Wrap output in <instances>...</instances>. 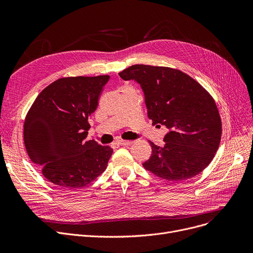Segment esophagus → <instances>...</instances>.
I'll return each instance as SVG.
<instances>
[{
	"instance_id": "34e87169",
	"label": "esophagus",
	"mask_w": 253,
	"mask_h": 253,
	"mask_svg": "<svg viewBox=\"0 0 253 253\" xmlns=\"http://www.w3.org/2000/svg\"><path fill=\"white\" fill-rule=\"evenodd\" d=\"M118 143L120 144V145H131L132 143H133V141H131V140H119L118 141Z\"/></svg>"
}]
</instances>
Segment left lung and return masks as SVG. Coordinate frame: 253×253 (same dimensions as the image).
Listing matches in <instances>:
<instances>
[{
	"label": "left lung",
	"instance_id": "left-lung-1",
	"mask_svg": "<svg viewBox=\"0 0 253 253\" xmlns=\"http://www.w3.org/2000/svg\"><path fill=\"white\" fill-rule=\"evenodd\" d=\"M119 76L140 85L149 119L154 125L168 128L164 147L150 141L152 156L143 167L172 181L202 172L213 159L221 137V120L209 93L189 75L165 66L134 64Z\"/></svg>",
	"mask_w": 253,
	"mask_h": 253
}]
</instances>
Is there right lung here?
<instances>
[{
  "label": "right lung",
  "instance_id": "1",
  "mask_svg": "<svg viewBox=\"0 0 253 253\" xmlns=\"http://www.w3.org/2000/svg\"><path fill=\"white\" fill-rule=\"evenodd\" d=\"M109 80L108 75L58 79L40 93L25 117L26 152L42 174L59 187H85L108 166L113 149L86 137L88 117Z\"/></svg>",
  "mask_w": 253,
  "mask_h": 253
}]
</instances>
